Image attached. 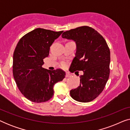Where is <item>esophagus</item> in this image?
Instances as JSON below:
<instances>
[{
  "mask_svg": "<svg viewBox=\"0 0 130 130\" xmlns=\"http://www.w3.org/2000/svg\"><path fill=\"white\" fill-rule=\"evenodd\" d=\"M71 76V74L69 73V72H66V77H69Z\"/></svg>",
  "mask_w": 130,
  "mask_h": 130,
  "instance_id": "1",
  "label": "esophagus"
}]
</instances>
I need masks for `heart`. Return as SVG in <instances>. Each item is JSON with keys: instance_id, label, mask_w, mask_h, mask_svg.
Returning <instances> with one entry per match:
<instances>
[{"instance_id": "b5f03b06", "label": "heart", "mask_w": 130, "mask_h": 130, "mask_svg": "<svg viewBox=\"0 0 130 130\" xmlns=\"http://www.w3.org/2000/svg\"><path fill=\"white\" fill-rule=\"evenodd\" d=\"M64 64H63V66H64Z\"/></svg>"}]
</instances>
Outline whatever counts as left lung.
Masks as SVG:
<instances>
[{"mask_svg": "<svg viewBox=\"0 0 130 130\" xmlns=\"http://www.w3.org/2000/svg\"><path fill=\"white\" fill-rule=\"evenodd\" d=\"M61 37L76 44L69 70L83 72L80 86L70 90L71 97L78 102H90L103 91L109 78L111 58L107 43L98 32L87 26L64 32Z\"/></svg>", "mask_w": 130, "mask_h": 130, "instance_id": "left-lung-1", "label": "left lung"}]
</instances>
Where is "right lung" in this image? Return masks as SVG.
<instances>
[{"label":"right lung","mask_w":130,"mask_h":130,"mask_svg":"<svg viewBox=\"0 0 130 130\" xmlns=\"http://www.w3.org/2000/svg\"><path fill=\"white\" fill-rule=\"evenodd\" d=\"M37 28L20 39L13 56V75L22 95L33 102H46L54 95L53 86L62 81L66 73L42 67L50 47L63 33Z\"/></svg>","instance_id":"1"}]
</instances>
